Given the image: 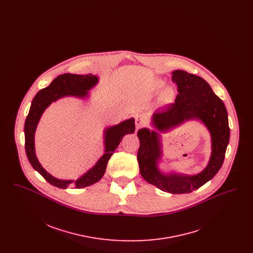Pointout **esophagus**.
<instances>
[{"label": "esophagus", "instance_id": "esophagus-1", "mask_svg": "<svg viewBox=\"0 0 253 253\" xmlns=\"http://www.w3.org/2000/svg\"><path fill=\"white\" fill-rule=\"evenodd\" d=\"M146 123H147V121H146V119H145L143 115H136L135 116V126H136V129H139V128L143 127V126L146 125Z\"/></svg>", "mask_w": 253, "mask_h": 253}]
</instances>
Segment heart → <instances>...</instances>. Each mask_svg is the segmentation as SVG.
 Segmentation results:
<instances>
[{"label":"heart","mask_w":253,"mask_h":253,"mask_svg":"<svg viewBox=\"0 0 253 253\" xmlns=\"http://www.w3.org/2000/svg\"><path fill=\"white\" fill-rule=\"evenodd\" d=\"M162 96H163V99L166 101V102H170L173 97H174V92L171 88H166L163 93H162Z\"/></svg>","instance_id":"obj_1"}]
</instances>
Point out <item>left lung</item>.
Wrapping results in <instances>:
<instances>
[{
  "mask_svg": "<svg viewBox=\"0 0 253 253\" xmlns=\"http://www.w3.org/2000/svg\"><path fill=\"white\" fill-rule=\"evenodd\" d=\"M171 81L177 85L178 92L174 103L156 111L153 115V125L163 132L185 121L200 120L211 136L210 162L203 171L192 176L160 172L157 169V161L161 156L159 134L146 128L137 132L140 141L137 161L140 173L148 183L163 192L180 194L199 189L222 167L229 141V120L224 102L202 78L176 70L172 72Z\"/></svg>",
  "mask_w": 253,
  "mask_h": 253,
  "instance_id": "8db88e82",
  "label": "left lung"
}]
</instances>
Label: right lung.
Segmentation results:
<instances>
[{
    "mask_svg": "<svg viewBox=\"0 0 253 253\" xmlns=\"http://www.w3.org/2000/svg\"><path fill=\"white\" fill-rule=\"evenodd\" d=\"M97 77L88 75H74V74H63L58 76L49 86L42 89L37 93L33 98L31 107L24 123V138H25V153L27 158L37 171L50 183L51 185L60 189H66L68 186L77 189L88 187L96 183L103 176L107 167L109 159L114 154L115 150L121 143L122 137L127 133L134 132V121L130 119L123 121L120 124L107 128L104 132V143H105V154L96 162V165L89 169L81 178L76 181L60 180L53 177L51 174L42 167L39 163L35 155L34 146V134L36 131L37 125L49 105L65 96H75L78 97H85L88 95L87 91L90 90L97 84Z\"/></svg>",
    "mask_w": 253,
    "mask_h": 253,
    "instance_id": "obj_1",
    "label": "right lung"
}]
</instances>
